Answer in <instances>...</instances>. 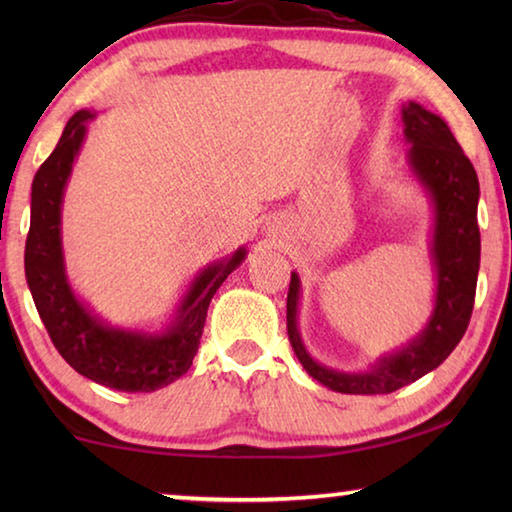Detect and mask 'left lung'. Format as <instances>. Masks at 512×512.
<instances>
[{
	"label": "left lung",
	"instance_id": "8db88e82",
	"mask_svg": "<svg viewBox=\"0 0 512 512\" xmlns=\"http://www.w3.org/2000/svg\"><path fill=\"white\" fill-rule=\"evenodd\" d=\"M402 121L406 142L411 144L409 164L429 192L436 212L431 241V257L436 266V305L427 327L402 350L381 357L366 372H339L320 366L305 350L298 332L300 277L291 273L287 296L291 348L302 368L336 393L386 395L411 384L438 368L470 325L481 262V235L476 223L479 178L461 144L438 115L409 101L402 108Z\"/></svg>",
	"mask_w": 512,
	"mask_h": 512
}]
</instances>
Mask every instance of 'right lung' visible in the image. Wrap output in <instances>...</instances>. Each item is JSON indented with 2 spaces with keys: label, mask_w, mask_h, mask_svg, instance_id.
<instances>
[{
  "label": "right lung",
  "mask_w": 512,
  "mask_h": 512,
  "mask_svg": "<svg viewBox=\"0 0 512 512\" xmlns=\"http://www.w3.org/2000/svg\"><path fill=\"white\" fill-rule=\"evenodd\" d=\"M94 112L79 110L31 185V225L24 248V273L33 302L69 366L101 386L124 393H151L183 377L201 343L207 307L225 277L244 262L246 248L203 268L180 300L176 318L160 334L131 332L103 323L74 296L60 244V205L72 164Z\"/></svg>",
  "instance_id": "1"
}]
</instances>
